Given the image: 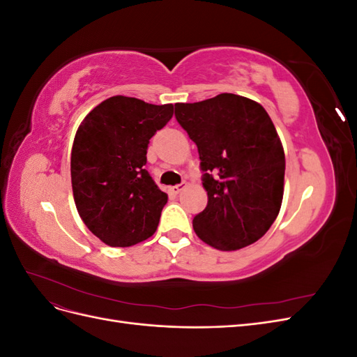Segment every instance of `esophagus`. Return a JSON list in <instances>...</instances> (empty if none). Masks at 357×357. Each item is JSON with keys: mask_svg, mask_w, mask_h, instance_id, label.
<instances>
[{"mask_svg": "<svg viewBox=\"0 0 357 357\" xmlns=\"http://www.w3.org/2000/svg\"><path fill=\"white\" fill-rule=\"evenodd\" d=\"M185 189V183H181V185H176V186H171L169 188V192L171 193H178L180 190Z\"/></svg>", "mask_w": 357, "mask_h": 357, "instance_id": "34e87169", "label": "esophagus"}]
</instances>
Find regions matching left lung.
I'll use <instances>...</instances> for the list:
<instances>
[{"mask_svg": "<svg viewBox=\"0 0 357 357\" xmlns=\"http://www.w3.org/2000/svg\"><path fill=\"white\" fill-rule=\"evenodd\" d=\"M174 107L198 147L208 195L193 229L219 250L253 244L271 228L283 201L284 150L271 117L261 104L234 93Z\"/></svg>", "mask_w": 357, "mask_h": 357, "instance_id": "obj_1", "label": "left lung"}]
</instances>
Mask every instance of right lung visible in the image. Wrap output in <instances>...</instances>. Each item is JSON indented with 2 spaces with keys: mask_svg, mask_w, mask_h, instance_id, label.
I'll return each instance as SVG.
<instances>
[{
  "mask_svg": "<svg viewBox=\"0 0 357 357\" xmlns=\"http://www.w3.org/2000/svg\"><path fill=\"white\" fill-rule=\"evenodd\" d=\"M172 117V104L112 96L84 117L71 150L75 207L89 231L112 247L152 236L168 201L149 171L147 147Z\"/></svg>",
  "mask_w": 357,
  "mask_h": 357,
  "instance_id": "right-lung-1",
  "label": "right lung"
}]
</instances>
